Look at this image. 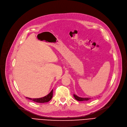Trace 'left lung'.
<instances>
[{
    "label": "left lung",
    "mask_w": 127,
    "mask_h": 127,
    "mask_svg": "<svg viewBox=\"0 0 127 127\" xmlns=\"http://www.w3.org/2000/svg\"><path fill=\"white\" fill-rule=\"evenodd\" d=\"M74 97L77 101H88L89 100H90L92 99V98H89V97H80L78 96L75 94H74Z\"/></svg>",
    "instance_id": "1"
}]
</instances>
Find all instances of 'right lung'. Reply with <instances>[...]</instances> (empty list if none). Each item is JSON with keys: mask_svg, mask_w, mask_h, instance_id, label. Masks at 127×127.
Wrapping results in <instances>:
<instances>
[{"mask_svg": "<svg viewBox=\"0 0 127 127\" xmlns=\"http://www.w3.org/2000/svg\"><path fill=\"white\" fill-rule=\"evenodd\" d=\"M52 96H53V90H51V91L47 95H46L43 97L39 98H31L29 97H26V98L36 102L45 103V102H47L49 101L52 98Z\"/></svg>", "mask_w": 127, "mask_h": 127, "instance_id": "add662e5", "label": "right lung"}]
</instances>
